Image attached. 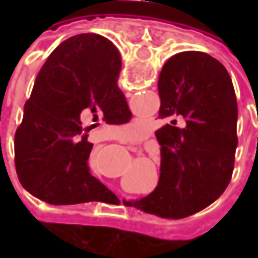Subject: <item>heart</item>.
I'll use <instances>...</instances> for the list:
<instances>
[{
  "label": "heart",
  "mask_w": 258,
  "mask_h": 258,
  "mask_svg": "<svg viewBox=\"0 0 258 258\" xmlns=\"http://www.w3.org/2000/svg\"><path fill=\"white\" fill-rule=\"evenodd\" d=\"M141 165H142V168H144V171L146 175H149V176H151V175H154V169L151 168V165H148V164H141Z\"/></svg>",
  "instance_id": "heart-1"
}]
</instances>
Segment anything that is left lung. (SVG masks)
I'll return each instance as SVG.
<instances>
[{
	"instance_id": "1",
	"label": "left lung",
	"mask_w": 258,
	"mask_h": 258,
	"mask_svg": "<svg viewBox=\"0 0 258 258\" xmlns=\"http://www.w3.org/2000/svg\"><path fill=\"white\" fill-rule=\"evenodd\" d=\"M159 117L171 119L155 135L161 145L159 182L129 207L179 220L213 204L230 183L238 144V107L233 82L217 58L182 51L162 67ZM183 117V128L174 126Z\"/></svg>"
}]
</instances>
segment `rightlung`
I'll list each match as a JSON object with an SVG mask.
<instances>
[{
	"mask_svg": "<svg viewBox=\"0 0 258 258\" xmlns=\"http://www.w3.org/2000/svg\"><path fill=\"white\" fill-rule=\"evenodd\" d=\"M120 69L113 43L92 33L67 38L47 58L14 139L18 179L35 198L72 205L113 197L90 173L93 144L87 132L99 119L110 124L131 120L117 87Z\"/></svg>",
	"mask_w": 258,
	"mask_h": 258,
	"instance_id": "right-lung-1",
	"label": "right lung"
}]
</instances>
